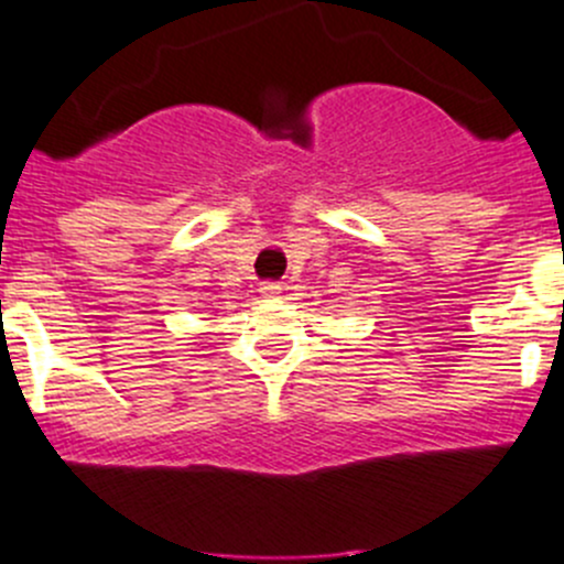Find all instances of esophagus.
I'll use <instances>...</instances> for the list:
<instances>
[{"mask_svg": "<svg viewBox=\"0 0 564 564\" xmlns=\"http://www.w3.org/2000/svg\"><path fill=\"white\" fill-rule=\"evenodd\" d=\"M261 294H264V297H278V294H281V283H275V281L261 283Z\"/></svg>", "mask_w": 564, "mask_h": 564, "instance_id": "1", "label": "esophagus"}]
</instances>
